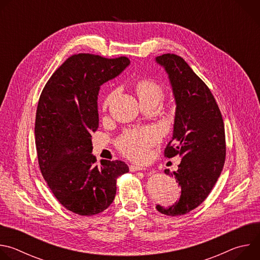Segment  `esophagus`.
Here are the masks:
<instances>
[{"mask_svg":"<svg viewBox=\"0 0 260 260\" xmlns=\"http://www.w3.org/2000/svg\"><path fill=\"white\" fill-rule=\"evenodd\" d=\"M147 170L146 168H143V167H139V166H129V171L131 172H138V171H145Z\"/></svg>","mask_w":260,"mask_h":260,"instance_id":"esophagus-1","label":"esophagus"}]
</instances>
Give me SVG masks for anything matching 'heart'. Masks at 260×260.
Returning a JSON list of instances; mask_svg holds the SVG:
<instances>
[{
  "instance_id": "heart-1",
  "label": "heart",
  "mask_w": 260,
  "mask_h": 260,
  "mask_svg": "<svg viewBox=\"0 0 260 260\" xmlns=\"http://www.w3.org/2000/svg\"><path fill=\"white\" fill-rule=\"evenodd\" d=\"M136 91L140 101L153 100L159 102L164 95V89L159 83L152 79H141L136 84ZM116 94V90L111 91L104 101V108H107ZM159 139L154 128H142L126 132L118 141L119 149L127 157L135 160H144L148 156L149 148Z\"/></svg>"
}]
</instances>
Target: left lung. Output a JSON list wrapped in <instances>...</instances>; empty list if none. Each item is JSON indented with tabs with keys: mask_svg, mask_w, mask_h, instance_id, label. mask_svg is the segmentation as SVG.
I'll list each match as a JSON object with an SVG mask.
<instances>
[{
	"mask_svg": "<svg viewBox=\"0 0 260 260\" xmlns=\"http://www.w3.org/2000/svg\"><path fill=\"white\" fill-rule=\"evenodd\" d=\"M155 61L165 68L176 102L172 140L165 156L181 157L174 176L181 187L175 205H157L168 216L189 213L209 196L217 182L225 160L224 123L219 107L205 82L182 57L162 54Z\"/></svg>",
	"mask_w": 260,
	"mask_h": 260,
	"instance_id": "obj_1",
	"label": "left lung"
}]
</instances>
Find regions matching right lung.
I'll use <instances>...</instances> for the list:
<instances>
[{
	"instance_id": "add662e5",
	"label": "right lung",
	"mask_w": 260,
	"mask_h": 260,
	"mask_svg": "<svg viewBox=\"0 0 260 260\" xmlns=\"http://www.w3.org/2000/svg\"><path fill=\"white\" fill-rule=\"evenodd\" d=\"M131 63L125 56L89 53L69 57L50 77L37 107L35 138L41 173L57 201L69 211L92 216L116 194V180L128 172L121 160L96 166L91 134L99 127L98 94Z\"/></svg>"
}]
</instances>
